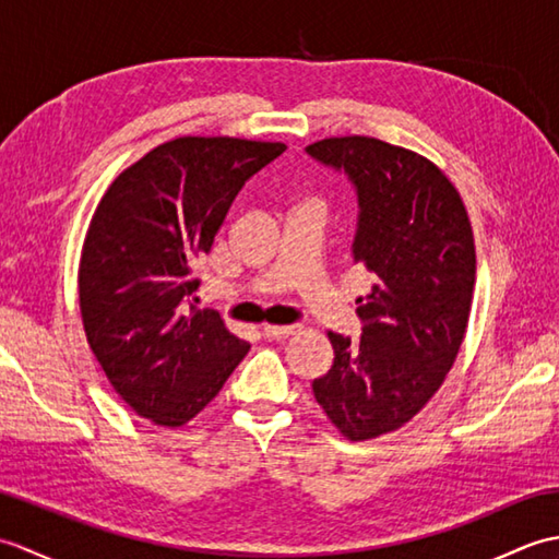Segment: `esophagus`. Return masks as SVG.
Wrapping results in <instances>:
<instances>
[{
    "instance_id": "esophagus-1",
    "label": "esophagus",
    "mask_w": 559,
    "mask_h": 559,
    "mask_svg": "<svg viewBox=\"0 0 559 559\" xmlns=\"http://www.w3.org/2000/svg\"><path fill=\"white\" fill-rule=\"evenodd\" d=\"M261 334H264L266 338L283 341V338H290V336H295V334H300V326H298V324H288V326H264V329H261Z\"/></svg>"
}]
</instances>
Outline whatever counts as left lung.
Here are the masks:
<instances>
[{
  "mask_svg": "<svg viewBox=\"0 0 559 559\" xmlns=\"http://www.w3.org/2000/svg\"><path fill=\"white\" fill-rule=\"evenodd\" d=\"M307 153L358 192L353 261L372 276L358 341L329 331L331 370L312 391L336 430L365 442L418 415L466 336L476 245L456 187L432 160L372 136H331Z\"/></svg>",
  "mask_w": 559,
  "mask_h": 559,
  "instance_id": "1",
  "label": "left lung"
}]
</instances>
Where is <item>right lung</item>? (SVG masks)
<instances>
[{"label": "right lung", "mask_w": 559, "mask_h": 559, "mask_svg": "<svg viewBox=\"0 0 559 559\" xmlns=\"http://www.w3.org/2000/svg\"><path fill=\"white\" fill-rule=\"evenodd\" d=\"M283 151L281 141L180 136L103 194L81 249V319L105 377L141 418L189 423L247 355L218 312L185 302L237 192Z\"/></svg>", "instance_id": "add662e5"}]
</instances>
